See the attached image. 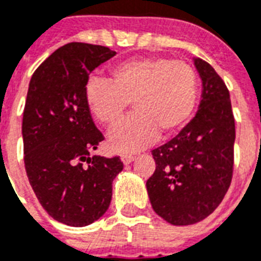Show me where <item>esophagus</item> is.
I'll return each mask as SVG.
<instances>
[{
  "mask_svg": "<svg viewBox=\"0 0 261 261\" xmlns=\"http://www.w3.org/2000/svg\"><path fill=\"white\" fill-rule=\"evenodd\" d=\"M120 159H122L123 164H130L131 162H134L135 156L134 154H122V156H120Z\"/></svg>",
  "mask_w": 261,
  "mask_h": 261,
  "instance_id": "1",
  "label": "esophagus"
}]
</instances>
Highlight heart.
I'll list each match as a JSON object with an SVG mask.
<instances>
[{"label":"heart","instance_id":"obj_1","mask_svg":"<svg viewBox=\"0 0 261 261\" xmlns=\"http://www.w3.org/2000/svg\"><path fill=\"white\" fill-rule=\"evenodd\" d=\"M198 98L196 69L182 60L160 56L134 57L112 65L109 79L90 77L85 102L95 120L116 124L133 101L135 113L109 133V146L134 153L148 146L159 133L168 137L192 117Z\"/></svg>","mask_w":261,"mask_h":261}]
</instances>
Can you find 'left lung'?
<instances>
[{
    "instance_id": "1",
    "label": "left lung",
    "mask_w": 261,
    "mask_h": 261,
    "mask_svg": "<svg viewBox=\"0 0 261 261\" xmlns=\"http://www.w3.org/2000/svg\"><path fill=\"white\" fill-rule=\"evenodd\" d=\"M202 81L198 112L167 144L153 149L146 180L153 210L168 223L189 226L210 216L232 179L236 123L230 93L211 64L194 59Z\"/></svg>"
}]
</instances>
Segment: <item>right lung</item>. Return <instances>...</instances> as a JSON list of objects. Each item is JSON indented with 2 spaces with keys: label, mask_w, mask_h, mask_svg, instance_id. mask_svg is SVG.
Returning <instances> with one entry per match:
<instances>
[{
  "label": "right lung",
  "mask_w": 261,
  "mask_h": 261,
  "mask_svg": "<svg viewBox=\"0 0 261 261\" xmlns=\"http://www.w3.org/2000/svg\"><path fill=\"white\" fill-rule=\"evenodd\" d=\"M116 55L109 47L71 42L39 65L23 112L24 166L43 210L60 223L82 227L107 212L119 157L91 156L104 141L85 102L89 75Z\"/></svg>",
  "instance_id": "right-lung-1"
}]
</instances>
